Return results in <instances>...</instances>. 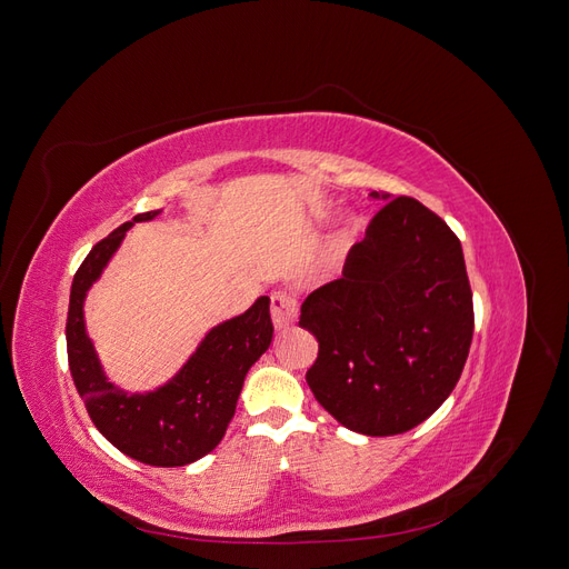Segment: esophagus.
<instances>
[{
	"instance_id": "obj_1",
	"label": "esophagus",
	"mask_w": 569,
	"mask_h": 569,
	"mask_svg": "<svg viewBox=\"0 0 569 569\" xmlns=\"http://www.w3.org/2000/svg\"><path fill=\"white\" fill-rule=\"evenodd\" d=\"M270 313H272L274 327H278V330H284V327L297 322V316H299L297 299L287 295V291H274L270 297Z\"/></svg>"
}]
</instances>
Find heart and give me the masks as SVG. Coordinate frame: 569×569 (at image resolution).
I'll use <instances>...</instances> for the list:
<instances>
[{
	"instance_id": "obj_1",
	"label": "heart",
	"mask_w": 569,
	"mask_h": 569,
	"mask_svg": "<svg viewBox=\"0 0 569 569\" xmlns=\"http://www.w3.org/2000/svg\"><path fill=\"white\" fill-rule=\"evenodd\" d=\"M358 228V220L356 218H347L343 220V234H353Z\"/></svg>"
}]
</instances>
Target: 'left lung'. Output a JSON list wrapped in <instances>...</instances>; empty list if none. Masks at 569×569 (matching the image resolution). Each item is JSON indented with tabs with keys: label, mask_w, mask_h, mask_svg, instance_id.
I'll return each mask as SVG.
<instances>
[{
	"label": "left lung",
	"mask_w": 569,
	"mask_h": 569,
	"mask_svg": "<svg viewBox=\"0 0 569 569\" xmlns=\"http://www.w3.org/2000/svg\"><path fill=\"white\" fill-rule=\"evenodd\" d=\"M385 199L341 278L301 306L318 339L306 382L353 432L403 435L449 399L470 353L475 311L460 239L418 199Z\"/></svg>",
	"instance_id": "left-lung-1"
}]
</instances>
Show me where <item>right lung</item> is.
<instances>
[{
    "mask_svg": "<svg viewBox=\"0 0 569 569\" xmlns=\"http://www.w3.org/2000/svg\"><path fill=\"white\" fill-rule=\"evenodd\" d=\"M159 211L134 216L101 239L78 268L66 320L68 368L94 427L118 451L157 465L180 468L211 453L234 416L249 368L272 341L270 299L261 297L232 320L216 325L173 380L147 393H128L107 380L92 341L84 332L82 303L134 222Z\"/></svg>",
    "mask_w": 569,
    "mask_h": 569,
    "instance_id": "add662e5",
    "label": "right lung"
}]
</instances>
